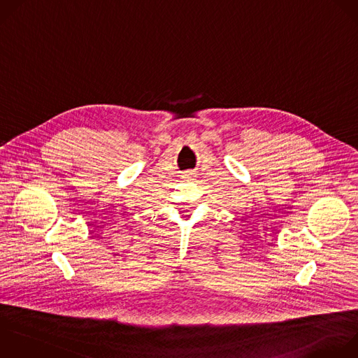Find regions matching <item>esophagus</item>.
Masks as SVG:
<instances>
[{
	"label": "esophagus",
	"instance_id": "obj_1",
	"mask_svg": "<svg viewBox=\"0 0 358 358\" xmlns=\"http://www.w3.org/2000/svg\"><path fill=\"white\" fill-rule=\"evenodd\" d=\"M192 174H194V173H189V171H188V173L185 174V178H191V177H192Z\"/></svg>",
	"mask_w": 358,
	"mask_h": 358
}]
</instances>
